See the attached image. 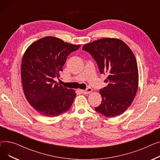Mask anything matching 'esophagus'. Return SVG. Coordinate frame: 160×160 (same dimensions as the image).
Listing matches in <instances>:
<instances>
[{"instance_id":"34e87169","label":"esophagus","mask_w":160,"mask_h":160,"mask_svg":"<svg viewBox=\"0 0 160 160\" xmlns=\"http://www.w3.org/2000/svg\"><path fill=\"white\" fill-rule=\"evenodd\" d=\"M92 91H93V89L91 88H88L86 90H80V92L83 94H89V93H91Z\"/></svg>"}]
</instances>
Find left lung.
I'll return each instance as SVG.
<instances>
[{"label":"left lung","mask_w":160,"mask_h":160,"mask_svg":"<svg viewBox=\"0 0 160 160\" xmlns=\"http://www.w3.org/2000/svg\"><path fill=\"white\" fill-rule=\"evenodd\" d=\"M97 63L100 72L106 73L108 85L99 91L102 102L95 110L108 117L122 114L132 104L138 89L136 59L124 41L102 38L83 46Z\"/></svg>","instance_id":"obj_1"}]
</instances>
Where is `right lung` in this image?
Returning a JSON list of instances; mask_svg holds the SVG:
<instances>
[{
  "label": "right lung",
  "mask_w": 160,
  "mask_h": 160,
  "mask_svg": "<svg viewBox=\"0 0 160 160\" xmlns=\"http://www.w3.org/2000/svg\"><path fill=\"white\" fill-rule=\"evenodd\" d=\"M80 45L47 36L32 43L24 53L21 75L24 94L29 104L41 115L57 117L71 108L75 90L55 83L67 56Z\"/></svg>",
  "instance_id": "add662e5"
}]
</instances>
